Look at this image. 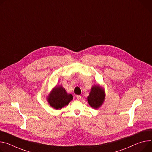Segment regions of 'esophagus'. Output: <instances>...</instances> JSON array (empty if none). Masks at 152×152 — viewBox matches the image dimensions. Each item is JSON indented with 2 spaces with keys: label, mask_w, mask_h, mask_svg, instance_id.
I'll return each instance as SVG.
<instances>
[{
  "label": "esophagus",
  "mask_w": 152,
  "mask_h": 152,
  "mask_svg": "<svg viewBox=\"0 0 152 152\" xmlns=\"http://www.w3.org/2000/svg\"><path fill=\"white\" fill-rule=\"evenodd\" d=\"M76 98L77 99V100H80L81 99V96H76Z\"/></svg>",
  "instance_id": "34e87169"
}]
</instances>
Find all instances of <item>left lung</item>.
Segmentation results:
<instances>
[{"label":"left lung","instance_id":"1","mask_svg":"<svg viewBox=\"0 0 152 152\" xmlns=\"http://www.w3.org/2000/svg\"><path fill=\"white\" fill-rule=\"evenodd\" d=\"M105 99V92L103 88L100 85L93 86L87 97L88 103L91 107L94 109H98L103 103Z\"/></svg>","mask_w":152,"mask_h":152}]
</instances>
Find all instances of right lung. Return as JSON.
I'll return each instance as SVG.
<instances>
[{
    "instance_id": "add662e5",
    "label": "right lung",
    "mask_w": 152,
    "mask_h": 152,
    "mask_svg": "<svg viewBox=\"0 0 152 152\" xmlns=\"http://www.w3.org/2000/svg\"><path fill=\"white\" fill-rule=\"evenodd\" d=\"M72 99V95L67 93L62 86H55L49 96H47V101L48 103L55 110H60L67 105Z\"/></svg>"
}]
</instances>
